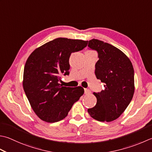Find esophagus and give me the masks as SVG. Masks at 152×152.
Wrapping results in <instances>:
<instances>
[{"label": "esophagus", "instance_id": "obj_1", "mask_svg": "<svg viewBox=\"0 0 152 152\" xmlns=\"http://www.w3.org/2000/svg\"><path fill=\"white\" fill-rule=\"evenodd\" d=\"M84 93L86 95H88L91 94V91L89 90V89H85L84 90Z\"/></svg>", "mask_w": 152, "mask_h": 152}]
</instances>
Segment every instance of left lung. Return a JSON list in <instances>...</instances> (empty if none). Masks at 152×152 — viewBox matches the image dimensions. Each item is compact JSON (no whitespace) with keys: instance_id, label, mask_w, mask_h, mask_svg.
I'll list each match as a JSON object with an SVG mask.
<instances>
[{"instance_id":"8db88e82","label":"left lung","mask_w":152,"mask_h":152,"mask_svg":"<svg viewBox=\"0 0 152 152\" xmlns=\"http://www.w3.org/2000/svg\"><path fill=\"white\" fill-rule=\"evenodd\" d=\"M88 47L98 52L95 74L104 83L105 90L94 92L97 103L88 112L98 121L111 122L125 111L134 94L132 64L123 51L103 41L93 39L89 41Z\"/></svg>"}]
</instances>
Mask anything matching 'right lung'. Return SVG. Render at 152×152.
I'll return each instance as SVG.
<instances>
[{
  "label": "right lung",
  "mask_w": 152,
  "mask_h": 152,
  "mask_svg": "<svg viewBox=\"0 0 152 152\" xmlns=\"http://www.w3.org/2000/svg\"><path fill=\"white\" fill-rule=\"evenodd\" d=\"M88 41L59 37L37 47L29 56L23 76V88L32 109L47 123L66 117L73 104L84 93L81 86H62L61 77L69 74L72 53L81 50Z\"/></svg>",
  "instance_id": "add662e5"
}]
</instances>
